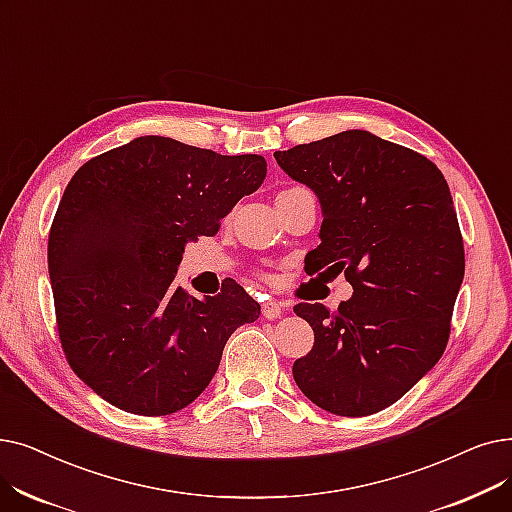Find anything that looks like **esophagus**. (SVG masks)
<instances>
[{
	"label": "esophagus",
	"mask_w": 512,
	"mask_h": 512,
	"mask_svg": "<svg viewBox=\"0 0 512 512\" xmlns=\"http://www.w3.org/2000/svg\"><path fill=\"white\" fill-rule=\"evenodd\" d=\"M261 314H263V318L276 320V318H280V316L284 314V305H282L280 301L270 299V301H265V303L261 305Z\"/></svg>",
	"instance_id": "esophagus-1"
}]
</instances>
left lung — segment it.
Instances as JSON below:
<instances>
[{"label": "left lung", "mask_w": 512, "mask_h": 512, "mask_svg": "<svg viewBox=\"0 0 512 512\" xmlns=\"http://www.w3.org/2000/svg\"><path fill=\"white\" fill-rule=\"evenodd\" d=\"M280 169L318 196L311 272H345L337 311L299 303L314 347L293 364L299 389L339 416L381 412L441 358L464 278V247L443 173L364 129L278 150Z\"/></svg>", "instance_id": "1"}]
</instances>
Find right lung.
Returning a JSON list of instances; mask_svg holds the SVG:
<instances>
[{
    "instance_id": "right-lung-1",
    "label": "right lung",
    "mask_w": 512,
    "mask_h": 512,
    "mask_svg": "<svg viewBox=\"0 0 512 512\" xmlns=\"http://www.w3.org/2000/svg\"><path fill=\"white\" fill-rule=\"evenodd\" d=\"M265 171L259 154L142 136L73 175L48 270L66 360L108 404L142 416L186 408L211 383L232 332L259 318L234 280L194 299L175 274L186 244L213 236Z\"/></svg>"
}]
</instances>
